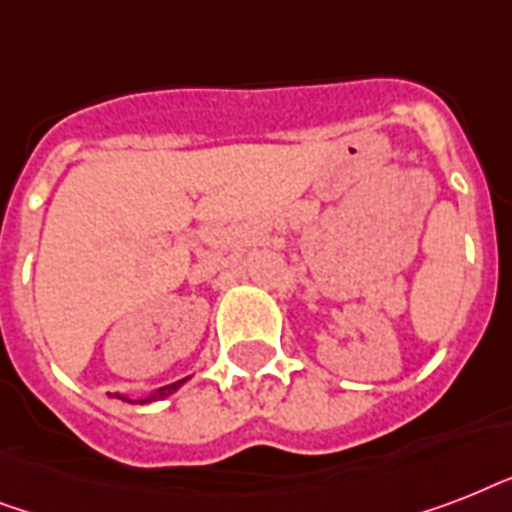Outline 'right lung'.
Segmentation results:
<instances>
[{
	"label": "right lung",
	"mask_w": 512,
	"mask_h": 512,
	"mask_svg": "<svg viewBox=\"0 0 512 512\" xmlns=\"http://www.w3.org/2000/svg\"><path fill=\"white\" fill-rule=\"evenodd\" d=\"M188 380H191V377H185V380H180V382H172V385H164V388L154 390V393H151V396H146V398H127V396H119V393H116V398H122V401H127V404H151V401H159V398L172 396V393H175V390H180V385H183V382H188ZM111 398H114V396H111Z\"/></svg>",
	"instance_id": "right-lung-1"
}]
</instances>
